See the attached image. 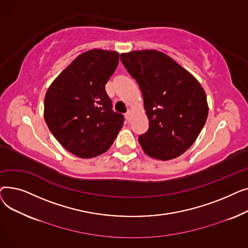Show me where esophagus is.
<instances>
[{
    "mask_svg": "<svg viewBox=\"0 0 248 248\" xmlns=\"http://www.w3.org/2000/svg\"><path fill=\"white\" fill-rule=\"evenodd\" d=\"M124 115H125L126 121L129 122V121H131V119H132V110L131 109H127V111H126V113Z\"/></svg>",
    "mask_w": 248,
    "mask_h": 248,
    "instance_id": "obj_1",
    "label": "esophagus"
}]
</instances>
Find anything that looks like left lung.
Masks as SVG:
<instances>
[{
    "label": "left lung",
    "mask_w": 248,
    "mask_h": 248,
    "mask_svg": "<svg viewBox=\"0 0 248 248\" xmlns=\"http://www.w3.org/2000/svg\"><path fill=\"white\" fill-rule=\"evenodd\" d=\"M121 61L140 88L149 119L148 131L139 136L140 147L157 160L179 157L194 144L207 120L201 84L157 50L124 53Z\"/></svg>",
    "instance_id": "obj_1"
}]
</instances>
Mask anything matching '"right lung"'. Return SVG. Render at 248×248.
<instances>
[{"label":"right lung","instance_id":"add662e5","mask_svg":"<svg viewBox=\"0 0 248 248\" xmlns=\"http://www.w3.org/2000/svg\"><path fill=\"white\" fill-rule=\"evenodd\" d=\"M114 51L93 49L75 58L48 88L44 117L63 148L79 158L106 153L123 127L106 84L119 64Z\"/></svg>","mask_w":248,"mask_h":248}]
</instances>
